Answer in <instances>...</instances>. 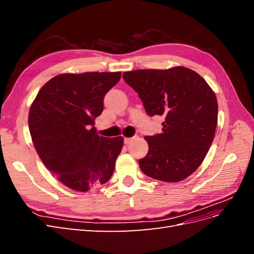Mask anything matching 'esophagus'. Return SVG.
Wrapping results in <instances>:
<instances>
[{
    "instance_id": "34e87169",
    "label": "esophagus",
    "mask_w": 254,
    "mask_h": 254,
    "mask_svg": "<svg viewBox=\"0 0 254 254\" xmlns=\"http://www.w3.org/2000/svg\"><path fill=\"white\" fill-rule=\"evenodd\" d=\"M133 140V137H125V140H124V142H125V144L126 145H128L129 143H131V141Z\"/></svg>"
}]
</instances>
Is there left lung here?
<instances>
[{
    "instance_id": "obj_1",
    "label": "left lung",
    "mask_w": 254,
    "mask_h": 254,
    "mask_svg": "<svg viewBox=\"0 0 254 254\" xmlns=\"http://www.w3.org/2000/svg\"><path fill=\"white\" fill-rule=\"evenodd\" d=\"M123 78L137 92L149 117L161 115L162 133L145 136L148 152L139 160L150 178L179 182L200 166L217 126L218 105L207 82L190 68L135 70Z\"/></svg>"
}]
</instances>
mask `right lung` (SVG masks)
<instances>
[{
	"label": "right lung",
	"instance_id": "1",
	"mask_svg": "<svg viewBox=\"0 0 254 254\" xmlns=\"http://www.w3.org/2000/svg\"><path fill=\"white\" fill-rule=\"evenodd\" d=\"M122 72L65 73L50 79L30 106L28 127L48 170L68 189L88 191L108 181L123 136L104 137L94 127L104 97Z\"/></svg>",
	"mask_w": 254,
	"mask_h": 254
}]
</instances>
